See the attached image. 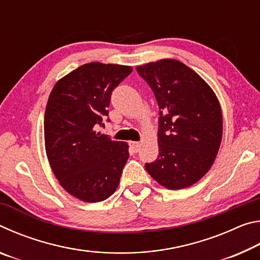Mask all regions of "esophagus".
Instances as JSON below:
<instances>
[{
  "label": "esophagus",
  "instance_id": "34e87169",
  "mask_svg": "<svg viewBox=\"0 0 260 260\" xmlns=\"http://www.w3.org/2000/svg\"><path fill=\"white\" fill-rule=\"evenodd\" d=\"M129 147L132 150H133L134 152H138L139 149H140V143L139 142H133V141H131L129 142Z\"/></svg>",
  "mask_w": 260,
  "mask_h": 260
}]
</instances>
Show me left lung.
I'll use <instances>...</instances> for the list:
<instances>
[{
    "mask_svg": "<svg viewBox=\"0 0 260 260\" xmlns=\"http://www.w3.org/2000/svg\"><path fill=\"white\" fill-rule=\"evenodd\" d=\"M159 108V155L146 170L169 189L196 183L212 166L222 138V116L210 86L187 65L160 59L136 68Z\"/></svg>",
    "mask_w": 260,
    "mask_h": 260,
    "instance_id": "obj_1",
    "label": "left lung"
}]
</instances>
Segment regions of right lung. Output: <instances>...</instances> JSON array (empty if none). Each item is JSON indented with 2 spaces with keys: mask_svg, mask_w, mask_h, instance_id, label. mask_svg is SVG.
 <instances>
[{
  "mask_svg": "<svg viewBox=\"0 0 260 260\" xmlns=\"http://www.w3.org/2000/svg\"><path fill=\"white\" fill-rule=\"evenodd\" d=\"M132 71L131 67L99 61L81 65L57 81L48 100V160L60 186L83 202L98 203L111 196L129 157L128 144L96 128L109 116L113 89Z\"/></svg>",
  "mask_w": 260,
  "mask_h": 260,
  "instance_id": "add662e5",
  "label": "right lung"
}]
</instances>
